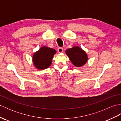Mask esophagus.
Listing matches in <instances>:
<instances>
[{
	"mask_svg": "<svg viewBox=\"0 0 121 121\" xmlns=\"http://www.w3.org/2000/svg\"><path fill=\"white\" fill-rule=\"evenodd\" d=\"M63 49L62 48L59 47V48H58V51L59 53H62L63 52Z\"/></svg>",
	"mask_w": 121,
	"mask_h": 121,
	"instance_id": "1",
	"label": "esophagus"
}]
</instances>
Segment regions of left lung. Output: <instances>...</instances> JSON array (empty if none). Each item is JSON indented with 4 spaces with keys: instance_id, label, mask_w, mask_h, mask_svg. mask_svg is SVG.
I'll list each match as a JSON object with an SVG mask.
<instances>
[{
    "instance_id": "1",
    "label": "left lung",
    "mask_w": 121,
    "mask_h": 121,
    "mask_svg": "<svg viewBox=\"0 0 121 121\" xmlns=\"http://www.w3.org/2000/svg\"><path fill=\"white\" fill-rule=\"evenodd\" d=\"M65 53L73 65L76 67H81L88 61V56L86 51L78 46H74L68 49Z\"/></svg>"
}]
</instances>
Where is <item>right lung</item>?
Returning <instances> with one entry per match:
<instances>
[{
  "label": "right lung",
  "mask_w": 121,
  "mask_h": 121,
  "mask_svg": "<svg viewBox=\"0 0 121 121\" xmlns=\"http://www.w3.org/2000/svg\"><path fill=\"white\" fill-rule=\"evenodd\" d=\"M56 53L55 49L46 46L41 47L33 56L34 66L38 70H44L49 67L52 63L54 55Z\"/></svg>",
  "instance_id": "1"
}]
</instances>
